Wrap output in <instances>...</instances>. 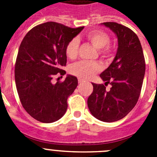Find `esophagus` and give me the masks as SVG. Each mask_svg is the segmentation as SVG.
Returning <instances> with one entry per match:
<instances>
[{"label": "esophagus", "mask_w": 157, "mask_h": 157, "mask_svg": "<svg viewBox=\"0 0 157 157\" xmlns=\"http://www.w3.org/2000/svg\"><path fill=\"white\" fill-rule=\"evenodd\" d=\"M85 82V80L84 79H82V78H78V82L79 83H82V82Z\"/></svg>", "instance_id": "34e87169"}]
</instances>
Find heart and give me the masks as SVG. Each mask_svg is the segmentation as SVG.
Returning <instances> with one entry per match:
<instances>
[{
	"label": "heart",
	"instance_id": "obj_1",
	"mask_svg": "<svg viewBox=\"0 0 157 157\" xmlns=\"http://www.w3.org/2000/svg\"><path fill=\"white\" fill-rule=\"evenodd\" d=\"M86 39L98 49L100 56L106 58L109 56L112 52V48L109 45L110 38L106 32L101 30H91L85 36ZM79 48V41L77 38H73L68 41L65 47V52L67 56L71 59L77 57ZM101 67L97 62L82 61L73 63L70 67V71L72 75L82 78H90L101 71Z\"/></svg>",
	"mask_w": 157,
	"mask_h": 157
}]
</instances>
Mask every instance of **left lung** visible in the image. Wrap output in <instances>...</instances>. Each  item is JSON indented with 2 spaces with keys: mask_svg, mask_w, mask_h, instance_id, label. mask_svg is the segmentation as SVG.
<instances>
[{
  "mask_svg": "<svg viewBox=\"0 0 157 157\" xmlns=\"http://www.w3.org/2000/svg\"><path fill=\"white\" fill-rule=\"evenodd\" d=\"M118 38L117 52L110 66L100 77L112 87L109 91L103 84L92 83L94 90L87 104L91 114L107 123L118 121L134 109L141 94L145 63L141 42L128 27L114 22L103 23Z\"/></svg>",
  "mask_w": 157,
  "mask_h": 157,
  "instance_id": "obj_1",
  "label": "left lung"
}]
</instances>
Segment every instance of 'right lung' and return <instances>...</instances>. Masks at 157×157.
Listing matches in <instances>:
<instances>
[{
	"label": "right lung",
	"instance_id": "obj_1",
	"mask_svg": "<svg viewBox=\"0 0 157 157\" xmlns=\"http://www.w3.org/2000/svg\"><path fill=\"white\" fill-rule=\"evenodd\" d=\"M83 28L47 22L32 28L19 45L15 65L16 89L26 112L37 121L53 123L66 112L77 78L67 75L64 81L56 83L52 79L66 74L62 69L67 63L65 47Z\"/></svg>",
	"mask_w": 157,
	"mask_h": 157
}]
</instances>
